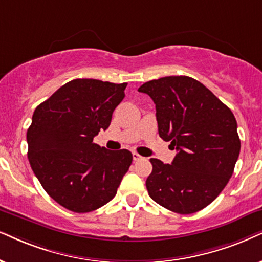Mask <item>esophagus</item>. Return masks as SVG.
<instances>
[{"label":"esophagus","instance_id":"esophagus-1","mask_svg":"<svg viewBox=\"0 0 262 262\" xmlns=\"http://www.w3.org/2000/svg\"><path fill=\"white\" fill-rule=\"evenodd\" d=\"M141 156L138 154V152H133V160L134 161H139V160H141Z\"/></svg>","mask_w":262,"mask_h":262}]
</instances>
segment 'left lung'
<instances>
[{
	"label": "left lung",
	"instance_id": "obj_1",
	"mask_svg": "<svg viewBox=\"0 0 262 262\" xmlns=\"http://www.w3.org/2000/svg\"><path fill=\"white\" fill-rule=\"evenodd\" d=\"M138 91L154 100L158 134L178 151L171 164L151 158L148 194L174 213L202 210L226 186L239 156L232 111L188 76L152 79Z\"/></svg>",
	"mask_w": 262,
	"mask_h": 262
}]
</instances>
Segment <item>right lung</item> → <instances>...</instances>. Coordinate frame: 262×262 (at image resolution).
Segmentation results:
<instances>
[{"mask_svg": "<svg viewBox=\"0 0 262 262\" xmlns=\"http://www.w3.org/2000/svg\"><path fill=\"white\" fill-rule=\"evenodd\" d=\"M125 87L72 79L36 107L26 133L30 165L45 191L66 209L88 213L105 205L130 167V151L93 142L110 125Z\"/></svg>", "mask_w": 262, "mask_h": 262, "instance_id": "add662e5", "label": "right lung"}]
</instances>
